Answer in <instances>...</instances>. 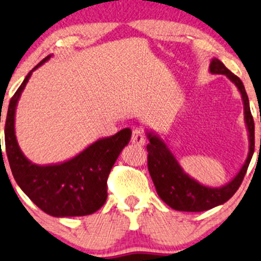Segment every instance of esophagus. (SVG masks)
Wrapping results in <instances>:
<instances>
[{"label": "esophagus", "instance_id": "34e87169", "mask_svg": "<svg viewBox=\"0 0 261 261\" xmlns=\"http://www.w3.org/2000/svg\"><path fill=\"white\" fill-rule=\"evenodd\" d=\"M131 142H133L134 144L136 145H144L145 143V138H144V131L142 130L141 127H137L135 128L134 133H133V137H131Z\"/></svg>", "mask_w": 261, "mask_h": 261}]
</instances>
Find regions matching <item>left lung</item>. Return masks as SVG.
<instances>
[{
	"label": "left lung",
	"instance_id": "8db88e82",
	"mask_svg": "<svg viewBox=\"0 0 261 261\" xmlns=\"http://www.w3.org/2000/svg\"><path fill=\"white\" fill-rule=\"evenodd\" d=\"M209 70L211 74L227 76L241 94L244 102L245 124L248 131V155L240 171L230 181L220 187L205 186L184 171L174 154L158 134L147 130L149 140V144L147 145L148 169L156 192L167 205L178 211H206L230 199L241 185L254 152V120L249 109V100L244 83L217 58L211 60Z\"/></svg>",
	"mask_w": 261,
	"mask_h": 261
}]
</instances>
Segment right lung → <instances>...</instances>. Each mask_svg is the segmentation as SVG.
Returning a JSON list of instances; mask_svg holds the SVG:
<instances>
[{
	"mask_svg": "<svg viewBox=\"0 0 261 261\" xmlns=\"http://www.w3.org/2000/svg\"><path fill=\"white\" fill-rule=\"evenodd\" d=\"M52 57L48 55L23 80L10 99L6 117L5 142L10 169L17 185L36 205L54 217L86 216L107 199V178L118 156L131 138L130 128L100 138L68 161L36 165L23 155L15 136V111L32 72Z\"/></svg>",
	"mask_w": 261,
	"mask_h": 261,
	"instance_id": "1",
	"label": "right lung"
}]
</instances>
